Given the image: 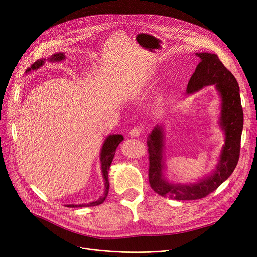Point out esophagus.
I'll return each mask as SVG.
<instances>
[{"label":"esophagus","instance_id":"34e87169","mask_svg":"<svg viewBox=\"0 0 257 257\" xmlns=\"http://www.w3.org/2000/svg\"><path fill=\"white\" fill-rule=\"evenodd\" d=\"M142 131H143V129H142L141 127H133V128L130 129V132H129V133H130L131 137L137 138V137H140V136H141Z\"/></svg>","mask_w":257,"mask_h":257}]
</instances>
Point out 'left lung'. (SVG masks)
<instances>
[{
    "mask_svg": "<svg viewBox=\"0 0 257 257\" xmlns=\"http://www.w3.org/2000/svg\"><path fill=\"white\" fill-rule=\"evenodd\" d=\"M201 62L187 84V93H193L206 85H215L222 98L220 125L225 131V145L217 170L211 176L194 184H172L163 176V128L156 127L147 141L149 153V183L161 197L173 200H198L206 197L229 178L239 158L240 138L244 126V113L240 103L239 87L232 73L226 69L215 54L197 53Z\"/></svg>",
    "mask_w": 257,
    "mask_h": 257,
    "instance_id": "8db88e82",
    "label": "left lung"
}]
</instances>
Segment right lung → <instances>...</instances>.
Masks as SVG:
<instances>
[{
    "label": "right lung",
    "instance_id": "1",
    "mask_svg": "<svg viewBox=\"0 0 257 257\" xmlns=\"http://www.w3.org/2000/svg\"><path fill=\"white\" fill-rule=\"evenodd\" d=\"M65 56L63 53H57L54 54V55L51 56L50 61H60L62 59H64ZM45 60L43 59H38L36 60L31 67H28L26 70V73L30 72L31 70H36L38 69L39 66H42L44 64ZM124 140L123 136L120 134H112V136H109L106 140L105 143L103 144L102 150H101V165H102V173H103V177H104V181H105V193L104 196H102L99 200L91 202V203L88 204H79V205H75V204H69L66 205L67 207H84V206H97L102 204L103 202L105 201L107 194H108V190H109V181H108V171H109L110 165L112 163V159L114 157L115 154V149L117 148V146L119 145V143Z\"/></svg>",
    "mask_w": 257,
    "mask_h": 257
}]
</instances>
